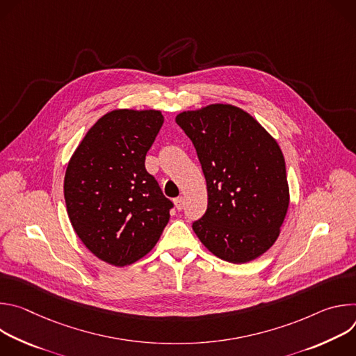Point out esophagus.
Returning a JSON list of instances; mask_svg holds the SVG:
<instances>
[{
	"label": "esophagus",
	"mask_w": 356,
	"mask_h": 356,
	"mask_svg": "<svg viewBox=\"0 0 356 356\" xmlns=\"http://www.w3.org/2000/svg\"><path fill=\"white\" fill-rule=\"evenodd\" d=\"M175 206H176V209L180 211V210H183V206H184V198L183 197H177V198H175Z\"/></svg>",
	"instance_id": "obj_1"
}]
</instances>
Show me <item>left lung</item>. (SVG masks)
<instances>
[{
	"label": "left lung",
	"mask_w": 356,
	"mask_h": 356,
	"mask_svg": "<svg viewBox=\"0 0 356 356\" xmlns=\"http://www.w3.org/2000/svg\"><path fill=\"white\" fill-rule=\"evenodd\" d=\"M193 142L209 204L193 222L216 257L246 264L277 239L289 207L286 163L277 142L243 110L213 104L176 117Z\"/></svg>",
	"instance_id": "obj_1"
}]
</instances>
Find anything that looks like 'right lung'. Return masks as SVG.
<instances>
[{
    "label": "right lung",
    "instance_id": "right-lung-1",
    "mask_svg": "<svg viewBox=\"0 0 356 356\" xmlns=\"http://www.w3.org/2000/svg\"><path fill=\"white\" fill-rule=\"evenodd\" d=\"M162 125L156 110L111 111L90 128L67 165L70 222L88 250L114 266L146 255L169 222L173 202L145 168Z\"/></svg>",
    "mask_w": 356,
    "mask_h": 356
}]
</instances>
